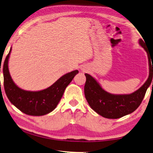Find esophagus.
I'll use <instances>...</instances> for the list:
<instances>
[{"mask_svg":"<svg viewBox=\"0 0 153 153\" xmlns=\"http://www.w3.org/2000/svg\"><path fill=\"white\" fill-rule=\"evenodd\" d=\"M81 70H82V71H83V72L86 71V70H85V69H84V68H81Z\"/></svg>","mask_w":153,"mask_h":153,"instance_id":"34e87169","label":"esophagus"}]
</instances>
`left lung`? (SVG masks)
I'll return each instance as SVG.
<instances>
[{"mask_svg": "<svg viewBox=\"0 0 153 153\" xmlns=\"http://www.w3.org/2000/svg\"><path fill=\"white\" fill-rule=\"evenodd\" d=\"M139 44L147 53L149 75L144 85L134 92L128 94H111L105 91L92 76L85 74L86 76L85 96L90 107L100 116L109 119L120 118L135 111L142 102L147 89L152 83L153 64L152 67L150 62H153V56H150L146 44L141 39H139Z\"/></svg>", "mask_w": 153, "mask_h": 153, "instance_id": "obj_1", "label": "left lung"}]
</instances>
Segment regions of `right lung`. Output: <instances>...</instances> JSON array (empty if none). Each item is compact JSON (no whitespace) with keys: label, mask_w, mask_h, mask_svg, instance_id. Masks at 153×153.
<instances>
[{"label":"right lung","mask_w":153,"mask_h":153,"mask_svg":"<svg viewBox=\"0 0 153 153\" xmlns=\"http://www.w3.org/2000/svg\"><path fill=\"white\" fill-rule=\"evenodd\" d=\"M11 48L3 64L4 88L8 99L16 108L29 116H40L48 114L57 107L67 86L76 74L77 70L63 75L52 85L39 91H27L14 83L9 71L8 63Z\"/></svg>","instance_id":"obj_1"}]
</instances>
